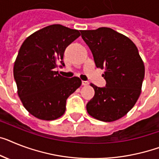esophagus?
Returning <instances> with one entry per match:
<instances>
[{"label":"esophagus","mask_w":159,"mask_h":159,"mask_svg":"<svg viewBox=\"0 0 159 159\" xmlns=\"http://www.w3.org/2000/svg\"><path fill=\"white\" fill-rule=\"evenodd\" d=\"M89 83L88 82V81H82V85H84V86H87V85H89Z\"/></svg>","instance_id":"esophagus-1"}]
</instances>
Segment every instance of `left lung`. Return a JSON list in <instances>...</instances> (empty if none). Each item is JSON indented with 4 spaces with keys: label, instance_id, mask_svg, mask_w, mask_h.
I'll return each instance as SVG.
<instances>
[{
    "label": "left lung",
    "instance_id": "obj_1",
    "mask_svg": "<svg viewBox=\"0 0 159 159\" xmlns=\"http://www.w3.org/2000/svg\"><path fill=\"white\" fill-rule=\"evenodd\" d=\"M81 36L93 55L98 68L105 69L106 86L90 84L95 95L86 106L89 115L113 122L129 112L141 95L145 65L136 44L110 27L81 31Z\"/></svg>",
    "mask_w": 159,
    "mask_h": 159
}]
</instances>
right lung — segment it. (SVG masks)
Returning a JSON list of instances; mask_svg holds the SVG:
<instances>
[{
    "label": "right lung",
    "instance_id": "obj_1",
    "mask_svg": "<svg viewBox=\"0 0 159 159\" xmlns=\"http://www.w3.org/2000/svg\"><path fill=\"white\" fill-rule=\"evenodd\" d=\"M80 35V31L53 24L36 31L21 45L14 65L18 95L31 115L54 120L64 115L68 97L80 87L79 77L67 79L58 71L66 48Z\"/></svg>",
    "mask_w": 159,
    "mask_h": 159
}]
</instances>
